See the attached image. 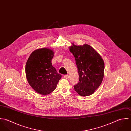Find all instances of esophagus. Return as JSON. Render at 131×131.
I'll return each mask as SVG.
<instances>
[{
	"mask_svg": "<svg viewBox=\"0 0 131 131\" xmlns=\"http://www.w3.org/2000/svg\"><path fill=\"white\" fill-rule=\"evenodd\" d=\"M63 78L65 79H69V75H64Z\"/></svg>",
	"mask_w": 131,
	"mask_h": 131,
	"instance_id": "1",
	"label": "esophagus"
}]
</instances>
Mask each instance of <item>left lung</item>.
<instances>
[{
    "label": "left lung",
    "instance_id": "1",
    "mask_svg": "<svg viewBox=\"0 0 131 131\" xmlns=\"http://www.w3.org/2000/svg\"><path fill=\"white\" fill-rule=\"evenodd\" d=\"M69 47L75 59L79 77L74 86L75 92L82 96L94 93L101 85L104 74V62L100 54L90 45H75Z\"/></svg>",
    "mask_w": 131,
    "mask_h": 131
}]
</instances>
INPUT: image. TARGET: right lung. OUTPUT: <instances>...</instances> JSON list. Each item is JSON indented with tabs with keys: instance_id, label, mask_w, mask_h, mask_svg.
Returning a JSON list of instances; mask_svg holds the SVG:
<instances>
[{
	"instance_id": "obj_1",
	"label": "right lung",
	"mask_w": 131,
	"mask_h": 131,
	"mask_svg": "<svg viewBox=\"0 0 131 131\" xmlns=\"http://www.w3.org/2000/svg\"><path fill=\"white\" fill-rule=\"evenodd\" d=\"M54 54L51 49L39 48L31 54L26 62L25 72L28 82L41 95L52 92L61 78L51 63Z\"/></svg>"
}]
</instances>
